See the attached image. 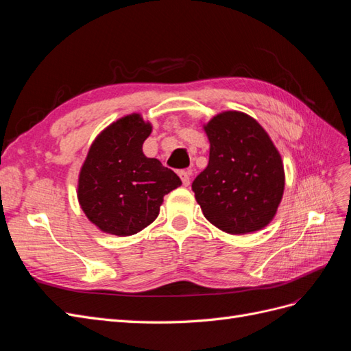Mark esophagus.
<instances>
[{"mask_svg": "<svg viewBox=\"0 0 351 351\" xmlns=\"http://www.w3.org/2000/svg\"><path fill=\"white\" fill-rule=\"evenodd\" d=\"M178 176L182 178L183 186L187 187L190 184V171H178Z\"/></svg>", "mask_w": 351, "mask_h": 351, "instance_id": "1", "label": "esophagus"}]
</instances>
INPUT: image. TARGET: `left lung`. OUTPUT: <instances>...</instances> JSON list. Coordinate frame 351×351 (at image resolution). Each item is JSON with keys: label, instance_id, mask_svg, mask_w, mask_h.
<instances>
[{"label": "left lung", "instance_id": "1", "mask_svg": "<svg viewBox=\"0 0 351 351\" xmlns=\"http://www.w3.org/2000/svg\"><path fill=\"white\" fill-rule=\"evenodd\" d=\"M209 162L192 184L205 218L241 236L267 227L281 204L285 174L281 155L253 117L222 111L204 124Z\"/></svg>", "mask_w": 351, "mask_h": 351}]
</instances>
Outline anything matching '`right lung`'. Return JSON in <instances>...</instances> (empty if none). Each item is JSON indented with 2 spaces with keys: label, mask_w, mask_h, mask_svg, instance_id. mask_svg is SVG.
Here are the masks:
<instances>
[{
  "label": "right lung",
  "mask_w": 351,
  "mask_h": 351,
  "mask_svg": "<svg viewBox=\"0 0 351 351\" xmlns=\"http://www.w3.org/2000/svg\"><path fill=\"white\" fill-rule=\"evenodd\" d=\"M151 132L141 114L121 117L95 137L80 168L79 205L107 234L132 236L152 224L164 196L182 184L173 169L143 154Z\"/></svg>",
  "instance_id": "1"
}]
</instances>
